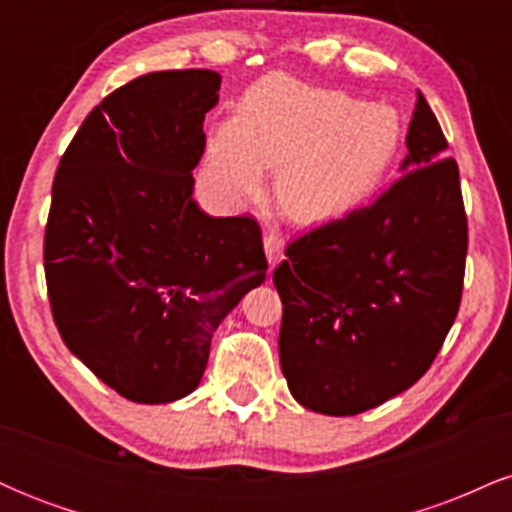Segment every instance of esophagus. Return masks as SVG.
I'll return each instance as SVG.
<instances>
[{"label": "esophagus", "mask_w": 512, "mask_h": 512, "mask_svg": "<svg viewBox=\"0 0 512 512\" xmlns=\"http://www.w3.org/2000/svg\"><path fill=\"white\" fill-rule=\"evenodd\" d=\"M264 255H267V262L272 269L284 260V238L279 233H267L264 236Z\"/></svg>", "instance_id": "esophagus-1"}]
</instances>
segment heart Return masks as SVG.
<instances>
[{
  "label": "heart",
  "mask_w": 512,
  "mask_h": 512,
  "mask_svg": "<svg viewBox=\"0 0 512 512\" xmlns=\"http://www.w3.org/2000/svg\"><path fill=\"white\" fill-rule=\"evenodd\" d=\"M407 139L392 105L342 88L264 76L238 113L211 127L204 166L228 202L243 204L274 170V197L298 223L339 219L375 195Z\"/></svg>",
  "instance_id": "obj_1"
}]
</instances>
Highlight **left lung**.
Here are the masks:
<instances>
[{"label":"left lung","mask_w":512,"mask_h":512,"mask_svg":"<svg viewBox=\"0 0 512 512\" xmlns=\"http://www.w3.org/2000/svg\"><path fill=\"white\" fill-rule=\"evenodd\" d=\"M416 93L402 178L293 240L274 269L279 358L298 404L354 416L409 390L457 317L467 257L460 170Z\"/></svg>","instance_id":"left-lung-1"}]
</instances>
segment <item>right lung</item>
Wrapping results in <instances>:
<instances>
[{
    "label": "right lung",
    "mask_w": 512,
    "mask_h": 512,
    "mask_svg": "<svg viewBox=\"0 0 512 512\" xmlns=\"http://www.w3.org/2000/svg\"><path fill=\"white\" fill-rule=\"evenodd\" d=\"M211 69L151 72L103 98L64 151L45 228V279L64 344L137 404L190 395L211 337L267 279L262 233L192 197Z\"/></svg>",
    "instance_id": "1"
}]
</instances>
